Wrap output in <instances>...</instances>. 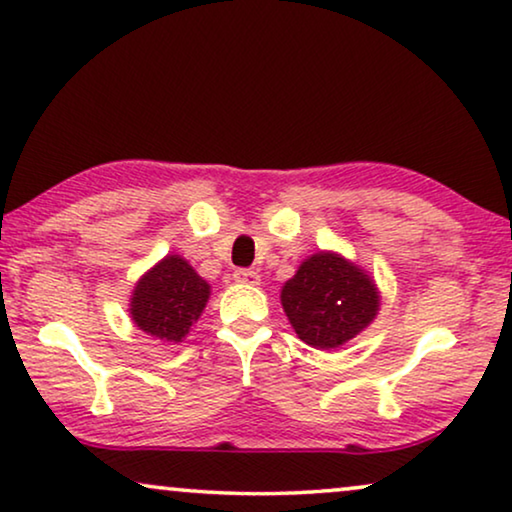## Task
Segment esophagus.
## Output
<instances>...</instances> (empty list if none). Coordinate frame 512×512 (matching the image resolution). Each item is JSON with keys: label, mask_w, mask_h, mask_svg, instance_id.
<instances>
[{"label": "esophagus", "mask_w": 512, "mask_h": 512, "mask_svg": "<svg viewBox=\"0 0 512 512\" xmlns=\"http://www.w3.org/2000/svg\"><path fill=\"white\" fill-rule=\"evenodd\" d=\"M234 280L243 285H257L259 283V273L253 269H236L234 271Z\"/></svg>", "instance_id": "obj_1"}]
</instances>
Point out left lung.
I'll list each match as a JSON object with an SVG mask.
<instances>
[{
	"instance_id": "1",
	"label": "left lung",
	"mask_w": 512,
	"mask_h": 512,
	"mask_svg": "<svg viewBox=\"0 0 512 512\" xmlns=\"http://www.w3.org/2000/svg\"><path fill=\"white\" fill-rule=\"evenodd\" d=\"M280 301L299 338L318 350L355 338L378 313L371 278L334 253H318L287 280Z\"/></svg>"
}]
</instances>
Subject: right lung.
<instances>
[{"label":"right lung","instance_id":"add662e5","mask_svg":"<svg viewBox=\"0 0 512 512\" xmlns=\"http://www.w3.org/2000/svg\"><path fill=\"white\" fill-rule=\"evenodd\" d=\"M208 294L211 287L206 280L183 257L169 255L136 283L129 311L136 327L146 334L178 343L199 320Z\"/></svg>","mask_w":512,"mask_h":512}]
</instances>
